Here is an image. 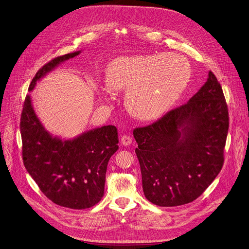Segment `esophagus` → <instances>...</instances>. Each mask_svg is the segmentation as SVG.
<instances>
[{"label":"esophagus","mask_w":249,"mask_h":249,"mask_svg":"<svg viewBox=\"0 0 249 249\" xmlns=\"http://www.w3.org/2000/svg\"><path fill=\"white\" fill-rule=\"evenodd\" d=\"M131 142H132V139L128 135H123L121 138V143L124 146H129L131 144Z\"/></svg>","instance_id":"1"}]
</instances>
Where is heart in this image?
Here are the masks:
<instances>
[{
    "label": "heart",
    "mask_w": 249,
    "mask_h": 249,
    "mask_svg": "<svg viewBox=\"0 0 249 249\" xmlns=\"http://www.w3.org/2000/svg\"><path fill=\"white\" fill-rule=\"evenodd\" d=\"M191 78L190 62L176 53L123 56L106 70L107 85L114 90H127V110L143 121L166 112L186 90ZM108 91L103 92L107 95Z\"/></svg>",
    "instance_id": "heart-1"
}]
</instances>
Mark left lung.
I'll use <instances>...</instances> for the list:
<instances>
[{
	"mask_svg": "<svg viewBox=\"0 0 249 249\" xmlns=\"http://www.w3.org/2000/svg\"><path fill=\"white\" fill-rule=\"evenodd\" d=\"M229 128L222 88L209 71L190 100L133 130L146 198L178 206L197 198L220 172Z\"/></svg>",
	"mask_w": 249,
	"mask_h": 249,
	"instance_id": "obj_1",
	"label": "left lung"
}]
</instances>
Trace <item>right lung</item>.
<instances>
[{"mask_svg":"<svg viewBox=\"0 0 249 249\" xmlns=\"http://www.w3.org/2000/svg\"><path fill=\"white\" fill-rule=\"evenodd\" d=\"M81 53H67L47 63L32 80L29 90L62 62ZM20 121L23 162L46 196L72 209L95 205L104 195L109 160L119 149L117 127L104 125L62 139L45 128L30 95L25 98Z\"/></svg>","mask_w":249,"mask_h":249,"instance_id":"1","label":"right lung"}]
</instances>
